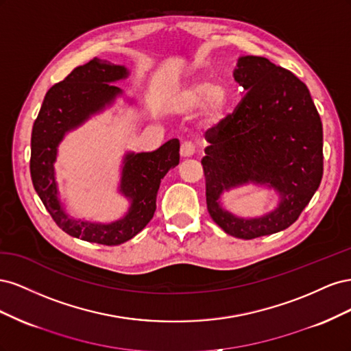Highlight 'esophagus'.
<instances>
[{"instance_id": "obj_1", "label": "esophagus", "mask_w": 351, "mask_h": 351, "mask_svg": "<svg viewBox=\"0 0 351 351\" xmlns=\"http://www.w3.org/2000/svg\"><path fill=\"white\" fill-rule=\"evenodd\" d=\"M195 152H196L195 146H193V143H190V142H184V143H182V147H180V154H182V156H183V158L193 156V155H195Z\"/></svg>"}]
</instances>
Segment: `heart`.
Listing matches in <instances>:
<instances>
[{"mask_svg": "<svg viewBox=\"0 0 351 351\" xmlns=\"http://www.w3.org/2000/svg\"><path fill=\"white\" fill-rule=\"evenodd\" d=\"M204 105V115L209 123H217L228 105V92L218 83L206 79L193 80L180 89L173 98L171 107L177 112H192Z\"/></svg>", "mask_w": 351, "mask_h": 351, "instance_id": "b5f03b06", "label": "heart"}]
</instances>
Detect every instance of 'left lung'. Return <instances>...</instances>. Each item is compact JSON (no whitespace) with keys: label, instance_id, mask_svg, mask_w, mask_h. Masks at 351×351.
<instances>
[{"label":"left lung","instance_id":"8db88e82","mask_svg":"<svg viewBox=\"0 0 351 351\" xmlns=\"http://www.w3.org/2000/svg\"><path fill=\"white\" fill-rule=\"evenodd\" d=\"M234 79L246 93L206 132L202 165L210 218L227 234L252 240L289 228L319 187L322 121L306 84L268 58L240 57ZM249 182L274 188L279 206L246 220L219 205L222 193Z\"/></svg>","mask_w":351,"mask_h":351}]
</instances>
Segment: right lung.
Here are the masks:
<instances>
[{
    "instance_id": "add662e5",
    "label": "right lung",
    "mask_w": 351,
    "mask_h": 351,
    "mask_svg": "<svg viewBox=\"0 0 351 351\" xmlns=\"http://www.w3.org/2000/svg\"><path fill=\"white\" fill-rule=\"evenodd\" d=\"M127 76L129 70L124 66L101 58L76 67L47 92L32 129L30 177L42 204L67 234L105 246L130 240L146 227L155 214L161 180L180 162L178 139L168 141L154 152L125 154L119 190L130 199L129 212L111 224L74 219L66 214L58 197L54 169L58 145L67 132L111 105L123 93L111 83Z\"/></svg>"
}]
</instances>
